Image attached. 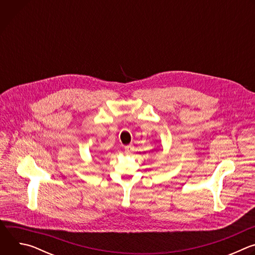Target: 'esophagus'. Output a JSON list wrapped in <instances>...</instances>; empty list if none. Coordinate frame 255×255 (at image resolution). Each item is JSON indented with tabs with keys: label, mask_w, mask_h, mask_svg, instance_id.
<instances>
[{
	"label": "esophagus",
	"mask_w": 255,
	"mask_h": 255,
	"mask_svg": "<svg viewBox=\"0 0 255 255\" xmlns=\"http://www.w3.org/2000/svg\"><path fill=\"white\" fill-rule=\"evenodd\" d=\"M124 149H125V152H126L127 154H130V153H132V152L134 151V146H133V144H129V145H126V146L124 147Z\"/></svg>",
	"instance_id": "obj_1"
}]
</instances>
